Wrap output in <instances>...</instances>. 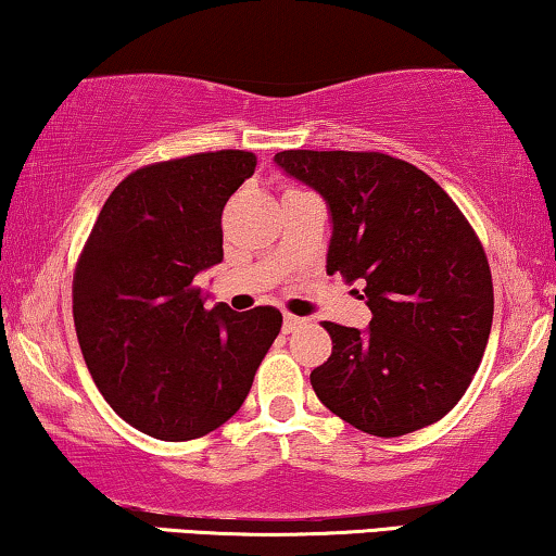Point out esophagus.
<instances>
[{"instance_id":"1","label":"esophagus","mask_w":556,"mask_h":556,"mask_svg":"<svg viewBox=\"0 0 556 556\" xmlns=\"http://www.w3.org/2000/svg\"><path fill=\"white\" fill-rule=\"evenodd\" d=\"M303 324H306V318H299V316H293V314H286L283 316V331L286 333H293L295 329H301Z\"/></svg>"}]
</instances>
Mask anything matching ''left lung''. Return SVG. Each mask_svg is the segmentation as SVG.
Listing matches in <instances>:
<instances>
[{
  "label": "left lung",
  "mask_w": 556,
  "mask_h": 556,
  "mask_svg": "<svg viewBox=\"0 0 556 556\" xmlns=\"http://www.w3.org/2000/svg\"><path fill=\"white\" fill-rule=\"evenodd\" d=\"M288 177L331 212L326 273L359 280L369 329L324 321L329 362L311 371L316 397L377 438L438 422L466 394L493 321L483 245L435 179L379 151H280Z\"/></svg>",
  "instance_id": "left-lung-1"
}]
</instances>
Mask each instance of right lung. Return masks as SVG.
Returning <instances> with one entry per match:
<instances>
[{
  "label": "right lung",
  "mask_w": 556,
  "mask_h": 556,
  "mask_svg": "<svg viewBox=\"0 0 556 556\" xmlns=\"http://www.w3.org/2000/svg\"><path fill=\"white\" fill-rule=\"evenodd\" d=\"M257 159L225 149L128 174L105 200L73 276V318L113 413L181 443L245 402L283 316L204 308L197 276L223 261V210Z\"/></svg>",
  "instance_id": "right-lung-1"
}]
</instances>
